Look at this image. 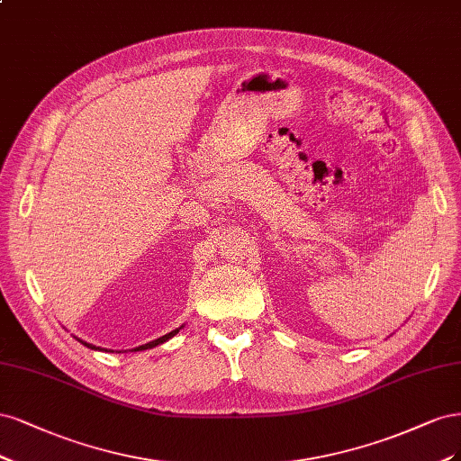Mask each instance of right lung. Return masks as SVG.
<instances>
[{
    "instance_id": "add662e5",
    "label": "right lung",
    "mask_w": 461,
    "mask_h": 461,
    "mask_svg": "<svg viewBox=\"0 0 461 461\" xmlns=\"http://www.w3.org/2000/svg\"><path fill=\"white\" fill-rule=\"evenodd\" d=\"M184 328V325H182ZM182 328H177V330H174V331H170V333H167V335H162V337H158V339H155V340H151V343H147V345H141V347H138V348H133V350H147V348H153V347H157V345H162V343H167L168 339H172L177 331H180ZM80 340V339H78ZM80 343L84 345V347H87V348H92V350H101V348H97V347H94V345H90V343H86V340H80Z\"/></svg>"
}]
</instances>
